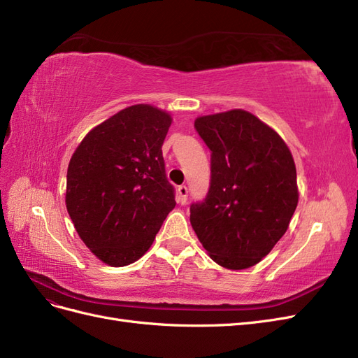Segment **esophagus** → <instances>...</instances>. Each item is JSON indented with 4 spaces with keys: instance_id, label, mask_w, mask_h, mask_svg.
Listing matches in <instances>:
<instances>
[{
    "instance_id": "obj_1",
    "label": "esophagus",
    "mask_w": 358,
    "mask_h": 358,
    "mask_svg": "<svg viewBox=\"0 0 358 358\" xmlns=\"http://www.w3.org/2000/svg\"><path fill=\"white\" fill-rule=\"evenodd\" d=\"M187 193H189V190H187V187L186 186H180L178 189H177V201H178V203H181V205H184L187 202Z\"/></svg>"
}]
</instances>
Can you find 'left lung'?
I'll use <instances>...</instances> for the list:
<instances>
[{
	"instance_id": "8db88e82",
	"label": "left lung",
	"mask_w": 358,
	"mask_h": 358,
	"mask_svg": "<svg viewBox=\"0 0 358 358\" xmlns=\"http://www.w3.org/2000/svg\"><path fill=\"white\" fill-rule=\"evenodd\" d=\"M194 128L213 155L208 196L190 206L192 227L217 264L255 266L284 236L299 202L290 148L241 108L199 116Z\"/></svg>"
}]
</instances>
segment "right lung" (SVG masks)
<instances>
[{
  "label": "right lung",
  "mask_w": 358,
  "mask_h": 358,
  "mask_svg": "<svg viewBox=\"0 0 358 358\" xmlns=\"http://www.w3.org/2000/svg\"><path fill=\"white\" fill-rule=\"evenodd\" d=\"M171 114L135 103L90 129L68 164L65 205L94 256L122 268L152 247L174 210L162 145Z\"/></svg>",
  "instance_id": "obj_1"
}]
</instances>
